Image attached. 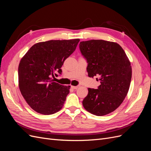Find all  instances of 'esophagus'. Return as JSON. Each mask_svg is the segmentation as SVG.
Instances as JSON below:
<instances>
[{"instance_id": "obj_1", "label": "esophagus", "mask_w": 151, "mask_h": 151, "mask_svg": "<svg viewBox=\"0 0 151 151\" xmlns=\"http://www.w3.org/2000/svg\"><path fill=\"white\" fill-rule=\"evenodd\" d=\"M79 87H80V86H72L71 88H72V89H77V88H79Z\"/></svg>"}]
</instances>
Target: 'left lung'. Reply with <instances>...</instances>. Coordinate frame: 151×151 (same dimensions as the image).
I'll return each instance as SVG.
<instances>
[{"label":"left lung","instance_id":"8db88e82","mask_svg":"<svg viewBox=\"0 0 151 151\" xmlns=\"http://www.w3.org/2000/svg\"><path fill=\"white\" fill-rule=\"evenodd\" d=\"M79 48L88 63V76L99 77L101 83L98 89L88 88L83 106L93 115H108L119 107L128 93L130 62L120 45L115 42L91 40L81 42Z\"/></svg>","mask_w":151,"mask_h":151}]
</instances>
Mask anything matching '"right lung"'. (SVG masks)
Segmentation results:
<instances>
[{
    "mask_svg": "<svg viewBox=\"0 0 151 151\" xmlns=\"http://www.w3.org/2000/svg\"><path fill=\"white\" fill-rule=\"evenodd\" d=\"M79 39L50 40L32 46L21 58L18 67L21 94L36 112L52 115L60 110L70 86L54 82L52 77L62 74L65 59L75 51Z\"/></svg>",
    "mask_w": 151,
    "mask_h": 151,
    "instance_id": "right-lung-1",
    "label": "right lung"
}]
</instances>
